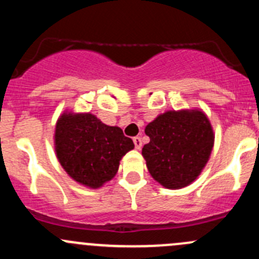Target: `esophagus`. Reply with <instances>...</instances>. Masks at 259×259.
<instances>
[{
	"mask_svg": "<svg viewBox=\"0 0 259 259\" xmlns=\"http://www.w3.org/2000/svg\"><path fill=\"white\" fill-rule=\"evenodd\" d=\"M133 142H134L135 148H137V149H140V148H142V145H143V143H142V138L135 137L134 139H133Z\"/></svg>",
	"mask_w": 259,
	"mask_h": 259,
	"instance_id": "1",
	"label": "esophagus"
}]
</instances>
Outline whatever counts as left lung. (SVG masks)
<instances>
[{"mask_svg": "<svg viewBox=\"0 0 259 259\" xmlns=\"http://www.w3.org/2000/svg\"><path fill=\"white\" fill-rule=\"evenodd\" d=\"M145 134L150 142L142 154L149 173L169 189L194 182L213 149L211 125L199 110L166 111L146 125Z\"/></svg>", "mask_w": 259, "mask_h": 259, "instance_id": "left-lung-1", "label": "left lung"}]
</instances>
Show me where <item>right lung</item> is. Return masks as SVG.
Listing matches in <instances>:
<instances>
[{"instance_id":"1","label":"right lung","mask_w":259,"mask_h":259,"mask_svg":"<svg viewBox=\"0 0 259 259\" xmlns=\"http://www.w3.org/2000/svg\"><path fill=\"white\" fill-rule=\"evenodd\" d=\"M134 148L117 126H109L93 114L65 113L57 120L55 150L72 179L99 188L115 177L119 161Z\"/></svg>"}]
</instances>
